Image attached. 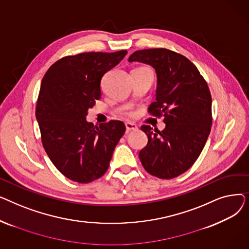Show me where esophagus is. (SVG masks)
Wrapping results in <instances>:
<instances>
[{
    "label": "esophagus",
    "instance_id": "1",
    "mask_svg": "<svg viewBox=\"0 0 249 249\" xmlns=\"http://www.w3.org/2000/svg\"><path fill=\"white\" fill-rule=\"evenodd\" d=\"M125 126H126V130L128 132L129 131H135V130H137V126L133 123H126Z\"/></svg>",
    "mask_w": 249,
    "mask_h": 249
}]
</instances>
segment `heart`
<instances>
[{"label":"heart","mask_w":249,"mask_h":249,"mask_svg":"<svg viewBox=\"0 0 249 249\" xmlns=\"http://www.w3.org/2000/svg\"><path fill=\"white\" fill-rule=\"evenodd\" d=\"M129 115H130V116H131V115H132V113H129Z\"/></svg>","instance_id":"1"}]
</instances>
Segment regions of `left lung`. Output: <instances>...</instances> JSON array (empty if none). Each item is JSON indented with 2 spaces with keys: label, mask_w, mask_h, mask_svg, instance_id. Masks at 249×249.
Masks as SVG:
<instances>
[{
  "label": "left lung",
  "mask_w": 249,
  "mask_h": 249,
  "mask_svg": "<svg viewBox=\"0 0 249 249\" xmlns=\"http://www.w3.org/2000/svg\"><path fill=\"white\" fill-rule=\"evenodd\" d=\"M129 62L151 65L158 75L155 102L148 112L163 115L165 128L152 132L148 125L141 130L148 137L139 159L145 171L168 179L184 174L198 160L211 131L212 98L204 77L186 56L165 48L137 50Z\"/></svg>",
  "instance_id": "1"
}]
</instances>
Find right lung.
<instances>
[{
	"instance_id": "1",
	"label": "right lung",
	"mask_w": 249,
	"mask_h": 249,
	"mask_svg": "<svg viewBox=\"0 0 249 249\" xmlns=\"http://www.w3.org/2000/svg\"><path fill=\"white\" fill-rule=\"evenodd\" d=\"M126 54L121 50L65 56L43 76L35 113L42 144L54 166L73 181L87 184L106 173L125 133L121 121L96 127L86 117L102 97L103 75Z\"/></svg>"
}]
</instances>
